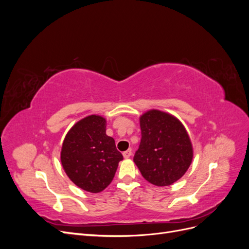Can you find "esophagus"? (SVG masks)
Returning <instances> with one entry per match:
<instances>
[{
    "label": "esophagus",
    "instance_id": "34e87169",
    "mask_svg": "<svg viewBox=\"0 0 249 249\" xmlns=\"http://www.w3.org/2000/svg\"><path fill=\"white\" fill-rule=\"evenodd\" d=\"M124 159H129V158L132 156V149L129 148L127 150H125V152H124Z\"/></svg>",
    "mask_w": 249,
    "mask_h": 249
}]
</instances>
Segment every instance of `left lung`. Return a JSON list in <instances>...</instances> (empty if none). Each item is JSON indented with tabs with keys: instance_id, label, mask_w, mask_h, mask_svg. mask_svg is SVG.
Listing matches in <instances>:
<instances>
[{
	"instance_id": "left-lung-1",
	"label": "left lung",
	"mask_w": 249,
	"mask_h": 249,
	"mask_svg": "<svg viewBox=\"0 0 249 249\" xmlns=\"http://www.w3.org/2000/svg\"><path fill=\"white\" fill-rule=\"evenodd\" d=\"M139 122L142 137L134 163L150 184L172 185L191 165L193 146L189 134L176 116L160 110L146 111Z\"/></svg>"
}]
</instances>
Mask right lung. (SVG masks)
<instances>
[{"label": "right lung", "mask_w": 249, "mask_h": 249, "mask_svg": "<svg viewBox=\"0 0 249 249\" xmlns=\"http://www.w3.org/2000/svg\"><path fill=\"white\" fill-rule=\"evenodd\" d=\"M106 118L92 114L74 124L62 143L60 159L71 182L81 189L99 193L115 176L124 159L115 141L106 134Z\"/></svg>", "instance_id": "add662e5"}]
</instances>
